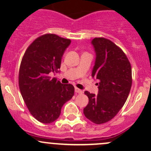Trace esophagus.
Segmentation results:
<instances>
[{
  "mask_svg": "<svg viewBox=\"0 0 151 151\" xmlns=\"http://www.w3.org/2000/svg\"><path fill=\"white\" fill-rule=\"evenodd\" d=\"M74 91H75L76 93H78V94H82V93H83L82 90H80V89L77 88H75V89H74Z\"/></svg>",
  "mask_w": 151,
  "mask_h": 151,
  "instance_id": "obj_1",
  "label": "esophagus"
}]
</instances>
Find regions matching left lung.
Here are the masks:
<instances>
[{"mask_svg": "<svg viewBox=\"0 0 151 151\" xmlns=\"http://www.w3.org/2000/svg\"><path fill=\"white\" fill-rule=\"evenodd\" d=\"M96 58L92 76L99 82L97 95L85 91L89 103L83 112L97 124L110 121L126 102L132 87V68L127 57L110 40L96 37L92 40Z\"/></svg>", "mask_w": 151, "mask_h": 151, "instance_id": "obj_1", "label": "left lung"}]
</instances>
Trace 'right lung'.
I'll return each mask as SVG.
<instances>
[{
  "instance_id": "obj_1",
  "label": "right lung",
  "mask_w": 151,
  "mask_h": 151,
  "mask_svg": "<svg viewBox=\"0 0 151 151\" xmlns=\"http://www.w3.org/2000/svg\"><path fill=\"white\" fill-rule=\"evenodd\" d=\"M69 39L45 34L35 40L25 51L19 71L20 92L30 114L44 124L59 117L61 108L74 93L71 84L63 85L50 73L57 72Z\"/></svg>"
}]
</instances>
